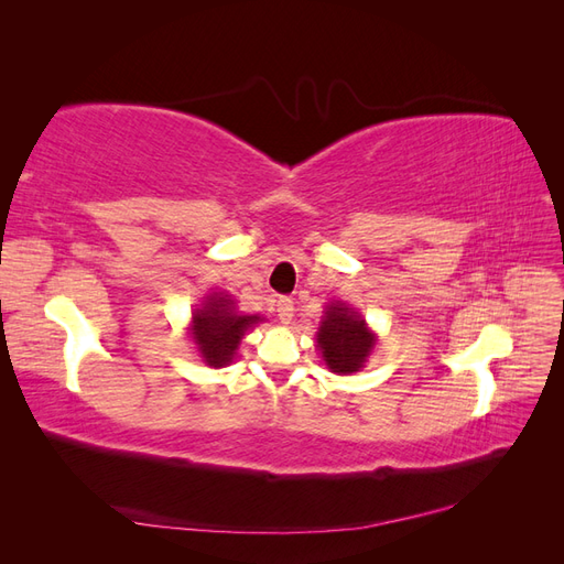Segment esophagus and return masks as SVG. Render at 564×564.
I'll use <instances>...</instances> for the list:
<instances>
[{
  "instance_id": "34e87169",
  "label": "esophagus",
  "mask_w": 564,
  "mask_h": 564,
  "mask_svg": "<svg viewBox=\"0 0 564 564\" xmlns=\"http://www.w3.org/2000/svg\"><path fill=\"white\" fill-rule=\"evenodd\" d=\"M278 317H280L282 324L292 322V317H294V301L289 299V296H282V299L278 301Z\"/></svg>"
}]
</instances>
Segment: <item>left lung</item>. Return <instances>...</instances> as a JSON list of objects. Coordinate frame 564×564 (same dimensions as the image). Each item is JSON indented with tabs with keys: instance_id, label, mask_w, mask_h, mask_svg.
I'll list each match as a JSON object with an SVG mask.
<instances>
[{
	"instance_id": "1",
	"label": "left lung",
	"mask_w": 564,
	"mask_h": 564,
	"mask_svg": "<svg viewBox=\"0 0 564 564\" xmlns=\"http://www.w3.org/2000/svg\"><path fill=\"white\" fill-rule=\"evenodd\" d=\"M315 340L324 365L334 373H352L365 367L377 336L369 332L360 313L336 301L327 305Z\"/></svg>"
}]
</instances>
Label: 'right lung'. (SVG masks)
I'll return each instance as SVG.
<instances>
[{
    "mask_svg": "<svg viewBox=\"0 0 564 564\" xmlns=\"http://www.w3.org/2000/svg\"><path fill=\"white\" fill-rule=\"evenodd\" d=\"M259 315H240L228 294L214 292L193 313L191 336L209 367H226L235 360V350L240 348L245 332L259 324Z\"/></svg>",
    "mask_w": 564,
    "mask_h": 564,
    "instance_id": "add662e5",
    "label": "right lung"
}]
</instances>
